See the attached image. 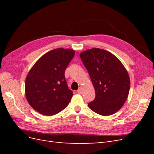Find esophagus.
<instances>
[{
  "instance_id": "esophagus-1",
  "label": "esophagus",
  "mask_w": 154,
  "mask_h": 154,
  "mask_svg": "<svg viewBox=\"0 0 154 154\" xmlns=\"http://www.w3.org/2000/svg\"><path fill=\"white\" fill-rule=\"evenodd\" d=\"M83 92V87H80V88H79V89L78 90V92L79 93V94H82Z\"/></svg>"
}]
</instances>
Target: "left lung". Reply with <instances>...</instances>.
I'll return each instance as SVG.
<instances>
[{
	"mask_svg": "<svg viewBox=\"0 0 154 154\" xmlns=\"http://www.w3.org/2000/svg\"><path fill=\"white\" fill-rule=\"evenodd\" d=\"M80 58L96 92L95 99L88 104V107L104 116L117 112L127 100L130 87L123 64L112 53L99 48L83 51Z\"/></svg>",
	"mask_w": 154,
	"mask_h": 154,
	"instance_id": "8db88e82",
	"label": "left lung"
}]
</instances>
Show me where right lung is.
<instances>
[{
    "instance_id": "add662e5",
    "label": "right lung",
    "mask_w": 154,
    "mask_h": 154,
    "mask_svg": "<svg viewBox=\"0 0 154 154\" xmlns=\"http://www.w3.org/2000/svg\"><path fill=\"white\" fill-rule=\"evenodd\" d=\"M75 54L71 49L58 48L37 60L26 78L25 94L32 109L53 116L66 109L73 96L65 78V71Z\"/></svg>"
}]
</instances>
